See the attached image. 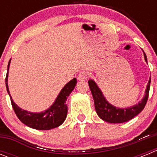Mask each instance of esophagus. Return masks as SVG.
<instances>
[{
	"label": "esophagus",
	"instance_id": "esophagus-1",
	"mask_svg": "<svg viewBox=\"0 0 157 157\" xmlns=\"http://www.w3.org/2000/svg\"><path fill=\"white\" fill-rule=\"evenodd\" d=\"M89 73L86 71H82L80 72L79 74H78V79L79 80V81H85V80H86L87 78H89Z\"/></svg>",
	"mask_w": 157,
	"mask_h": 157
}]
</instances>
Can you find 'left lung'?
Listing matches in <instances>:
<instances>
[{
	"label": "left lung",
	"mask_w": 157,
	"mask_h": 157,
	"mask_svg": "<svg viewBox=\"0 0 157 157\" xmlns=\"http://www.w3.org/2000/svg\"><path fill=\"white\" fill-rule=\"evenodd\" d=\"M143 53L145 60L147 63L146 55L144 51ZM150 82L151 77L149 78V82L147 84L145 95L138 104L127 108H118L111 105L105 98L103 93L97 85V83L93 79H90L88 81V84L94 98V106L98 116L102 120L110 123H121L132 120L133 118L138 116L143 110L146 105L147 100L149 98Z\"/></svg>",
	"instance_id": "left-lung-1"
}]
</instances>
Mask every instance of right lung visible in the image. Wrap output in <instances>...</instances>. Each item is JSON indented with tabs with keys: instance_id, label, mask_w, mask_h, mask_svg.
I'll list each match as a JSON object with an SVG mask.
<instances>
[{
	"instance_id": "add662e5",
	"label": "right lung",
	"mask_w": 157,
	"mask_h": 157,
	"mask_svg": "<svg viewBox=\"0 0 157 157\" xmlns=\"http://www.w3.org/2000/svg\"><path fill=\"white\" fill-rule=\"evenodd\" d=\"M10 63L11 59L8 64L5 85L8 95L10 97L11 103L14 112L19 118V120L27 127L40 130H51L61 125L64 122L67 115V105H66L67 98L75 87L77 79L74 78L73 79L67 83L58 94L55 101L48 109L41 112H31L19 108L12 100L8 85V71H9Z\"/></svg>"
}]
</instances>
